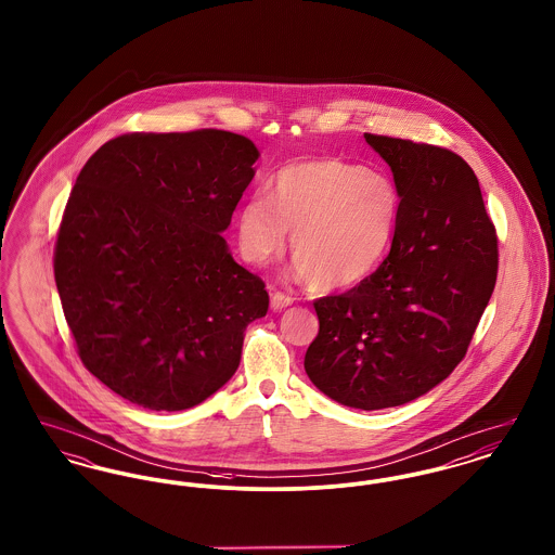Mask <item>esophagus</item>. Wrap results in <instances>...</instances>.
<instances>
[{
    "label": "esophagus",
    "mask_w": 555,
    "mask_h": 555,
    "mask_svg": "<svg viewBox=\"0 0 555 555\" xmlns=\"http://www.w3.org/2000/svg\"><path fill=\"white\" fill-rule=\"evenodd\" d=\"M291 304H293V297L287 295V293H281V291L272 293V297H270V308H272L274 312H281V310L289 308Z\"/></svg>",
    "instance_id": "obj_1"
}]
</instances>
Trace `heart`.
<instances>
[{"label": "heart", "instance_id": "heart-1", "mask_svg": "<svg viewBox=\"0 0 555 555\" xmlns=\"http://www.w3.org/2000/svg\"><path fill=\"white\" fill-rule=\"evenodd\" d=\"M401 218L396 183L341 158L295 162L237 216L241 256L266 264L291 235L297 272L320 289L362 283L387 258Z\"/></svg>", "mask_w": 555, "mask_h": 555}]
</instances>
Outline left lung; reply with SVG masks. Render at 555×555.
<instances>
[{"label":"left lung","mask_w":555,"mask_h":555,"mask_svg":"<svg viewBox=\"0 0 555 555\" xmlns=\"http://www.w3.org/2000/svg\"><path fill=\"white\" fill-rule=\"evenodd\" d=\"M391 166L401 218L389 256L358 287L314 301L304 369L358 410L403 405L464 360L498 281V235L473 168L446 147L364 132Z\"/></svg>","instance_id":"obj_1"}]
</instances>
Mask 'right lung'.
Instances as JSON below:
<instances>
[{"label": "right lung", "mask_w": 555, "mask_h": 555, "mask_svg": "<svg viewBox=\"0 0 555 555\" xmlns=\"http://www.w3.org/2000/svg\"><path fill=\"white\" fill-rule=\"evenodd\" d=\"M258 147L216 129L131 132L82 166L53 274L80 362L145 410L179 412L235 374L264 281L224 237Z\"/></svg>", "instance_id": "obj_1"}]
</instances>
